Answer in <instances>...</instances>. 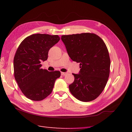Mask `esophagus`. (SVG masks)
I'll use <instances>...</instances> for the list:
<instances>
[{"label":"esophagus","mask_w":132,"mask_h":132,"mask_svg":"<svg viewBox=\"0 0 132 132\" xmlns=\"http://www.w3.org/2000/svg\"><path fill=\"white\" fill-rule=\"evenodd\" d=\"M61 74L62 76H66L67 75H68V73L67 72H61Z\"/></svg>","instance_id":"1"}]
</instances>
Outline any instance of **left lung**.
Returning <instances> with one entry per match:
<instances>
[{
	"mask_svg": "<svg viewBox=\"0 0 132 132\" xmlns=\"http://www.w3.org/2000/svg\"><path fill=\"white\" fill-rule=\"evenodd\" d=\"M61 40L70 58L80 63L81 68L79 74L73 73L70 92L81 101L95 100L103 91L109 76L111 60L105 44L91 33L63 35Z\"/></svg>",
	"mask_w": 132,
	"mask_h": 132,
	"instance_id": "1",
	"label": "left lung"
}]
</instances>
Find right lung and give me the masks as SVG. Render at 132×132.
<instances>
[{
    "label": "right lung",
    "instance_id": "obj_1",
    "mask_svg": "<svg viewBox=\"0 0 132 132\" xmlns=\"http://www.w3.org/2000/svg\"><path fill=\"white\" fill-rule=\"evenodd\" d=\"M60 40L58 35L33 34L24 39L13 59L15 79L28 98L41 101L51 93L60 72L43 69L41 61L47 60L48 51Z\"/></svg>",
    "mask_w": 132,
    "mask_h": 132
}]
</instances>
